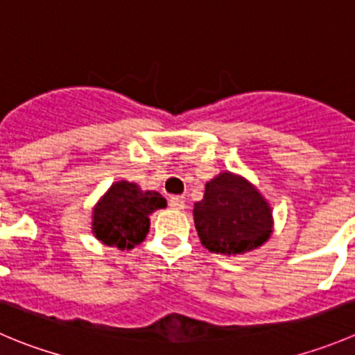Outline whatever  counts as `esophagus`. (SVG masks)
<instances>
[{"label":"esophagus","instance_id":"1","mask_svg":"<svg viewBox=\"0 0 355 355\" xmlns=\"http://www.w3.org/2000/svg\"><path fill=\"white\" fill-rule=\"evenodd\" d=\"M168 205H170L171 209H178V211L185 208V201H184V198H180V196H171L170 201H168Z\"/></svg>","mask_w":355,"mask_h":355}]
</instances>
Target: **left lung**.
<instances>
[{
    "instance_id": "8db88e82",
    "label": "left lung",
    "mask_w": 355,
    "mask_h": 355,
    "mask_svg": "<svg viewBox=\"0 0 355 355\" xmlns=\"http://www.w3.org/2000/svg\"><path fill=\"white\" fill-rule=\"evenodd\" d=\"M192 213L199 239L211 253H248L272 234L269 202L246 178L230 171L206 184L205 198Z\"/></svg>"
}]
</instances>
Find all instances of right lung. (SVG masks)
<instances>
[{
	"label": "right lung",
	"mask_w": 355,
	"mask_h": 355,
	"mask_svg": "<svg viewBox=\"0 0 355 355\" xmlns=\"http://www.w3.org/2000/svg\"><path fill=\"white\" fill-rule=\"evenodd\" d=\"M166 208V199L156 191H142L137 184L114 182L94 208L95 237L107 246L132 250L149 232V215Z\"/></svg>",
	"instance_id": "1"
}]
</instances>
